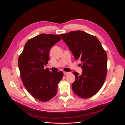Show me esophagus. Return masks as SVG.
<instances>
[{
    "label": "esophagus",
    "mask_w": 125,
    "mask_h": 125,
    "mask_svg": "<svg viewBox=\"0 0 125 125\" xmlns=\"http://www.w3.org/2000/svg\"><path fill=\"white\" fill-rule=\"evenodd\" d=\"M69 73H68V72H65V71H64L63 72V74L64 75H67V74H68Z\"/></svg>",
    "instance_id": "esophagus-1"
}]
</instances>
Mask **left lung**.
Returning a JSON list of instances; mask_svg holds the SVG:
<instances>
[{"label": "left lung", "mask_w": 125, "mask_h": 125, "mask_svg": "<svg viewBox=\"0 0 125 125\" xmlns=\"http://www.w3.org/2000/svg\"><path fill=\"white\" fill-rule=\"evenodd\" d=\"M75 59H80L83 71L72 84L73 92L84 99L95 95L103 86L106 77L107 56L99 40L84 31H71L60 34Z\"/></svg>", "instance_id": "obj_1"}]
</instances>
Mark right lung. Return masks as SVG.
Masks as SVG:
<instances>
[{
    "instance_id": "obj_1",
    "label": "right lung",
    "mask_w": 125,
    "mask_h": 125,
    "mask_svg": "<svg viewBox=\"0 0 125 125\" xmlns=\"http://www.w3.org/2000/svg\"><path fill=\"white\" fill-rule=\"evenodd\" d=\"M62 39L58 35L41 34L29 40L18 59L20 76L26 90L36 100L46 102L57 92L63 73L45 69L53 45Z\"/></svg>"
}]
</instances>
